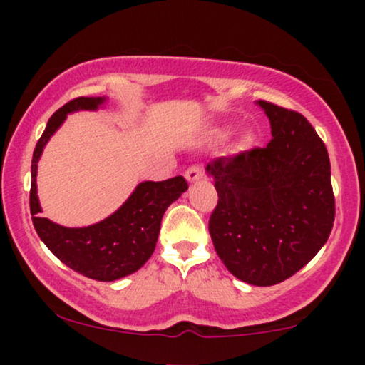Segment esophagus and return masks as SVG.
Returning a JSON list of instances; mask_svg holds the SVG:
<instances>
[{"mask_svg":"<svg viewBox=\"0 0 365 365\" xmlns=\"http://www.w3.org/2000/svg\"><path fill=\"white\" fill-rule=\"evenodd\" d=\"M202 177H204V170L200 165L188 166L185 171V178L188 180V182H197V180H200Z\"/></svg>","mask_w":365,"mask_h":365,"instance_id":"34e87169","label":"esophagus"}]
</instances>
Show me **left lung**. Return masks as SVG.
I'll return each mask as SVG.
<instances>
[{"label":"left lung","instance_id":"8db88e82","mask_svg":"<svg viewBox=\"0 0 365 365\" xmlns=\"http://www.w3.org/2000/svg\"><path fill=\"white\" fill-rule=\"evenodd\" d=\"M273 139L237 156L216 158L217 204L209 233L221 261L242 282L271 287L319 252L334 221L328 149L299 111L259 101Z\"/></svg>","mask_w":365,"mask_h":365}]
</instances>
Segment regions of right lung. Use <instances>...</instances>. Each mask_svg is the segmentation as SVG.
I'll return each mask as SVG.
<instances>
[{
    "label": "right lung",
    "mask_w": 365,
    "mask_h": 365,
    "mask_svg": "<svg viewBox=\"0 0 365 365\" xmlns=\"http://www.w3.org/2000/svg\"><path fill=\"white\" fill-rule=\"evenodd\" d=\"M103 101V98H75L53 113L32 156L31 215L37 235L63 264L87 278L113 282L135 273L148 262L156 249L163 215L187 190L188 183L183 177L140 183L115 215L87 228H65L41 217L36 175L46 142L66 118V113L96 110Z\"/></svg>",
    "instance_id": "1"
}]
</instances>
